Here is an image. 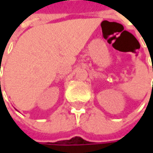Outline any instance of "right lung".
Returning a JSON list of instances; mask_svg holds the SVG:
<instances>
[{
  "label": "right lung",
  "instance_id": "add662e5",
  "mask_svg": "<svg viewBox=\"0 0 153 153\" xmlns=\"http://www.w3.org/2000/svg\"><path fill=\"white\" fill-rule=\"evenodd\" d=\"M0 67H1V65H0ZM0 88H1V82H0Z\"/></svg>",
  "mask_w": 153,
  "mask_h": 153
}]
</instances>
